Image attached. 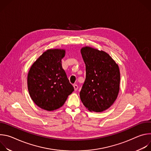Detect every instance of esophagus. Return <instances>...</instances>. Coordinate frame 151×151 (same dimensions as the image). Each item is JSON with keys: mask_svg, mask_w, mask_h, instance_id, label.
<instances>
[{"mask_svg": "<svg viewBox=\"0 0 151 151\" xmlns=\"http://www.w3.org/2000/svg\"><path fill=\"white\" fill-rule=\"evenodd\" d=\"M73 87H74V90L75 91H77V90L78 89V86L77 85H73Z\"/></svg>", "mask_w": 151, "mask_h": 151, "instance_id": "34e87169", "label": "esophagus"}]
</instances>
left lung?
I'll list each match as a JSON object with an SVG mask.
<instances>
[{"label": "left lung", "instance_id": "8db88e82", "mask_svg": "<svg viewBox=\"0 0 151 151\" xmlns=\"http://www.w3.org/2000/svg\"><path fill=\"white\" fill-rule=\"evenodd\" d=\"M81 53L85 64L86 78L79 95L88 111L101 112L114 103L119 91L120 72L109 54L84 47Z\"/></svg>", "mask_w": 151, "mask_h": 151}]
</instances>
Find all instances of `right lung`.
Returning a JSON list of instances; mask_svg holds the SVG:
<instances>
[{"mask_svg":"<svg viewBox=\"0 0 151 151\" xmlns=\"http://www.w3.org/2000/svg\"><path fill=\"white\" fill-rule=\"evenodd\" d=\"M64 49H50L32 64L27 75V87L33 102L42 109L52 111L61 107L74 91L61 60Z\"/></svg>","mask_w":151,"mask_h":151,"instance_id":"add662e5","label":"right lung"}]
</instances>
